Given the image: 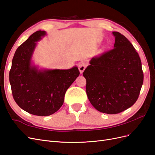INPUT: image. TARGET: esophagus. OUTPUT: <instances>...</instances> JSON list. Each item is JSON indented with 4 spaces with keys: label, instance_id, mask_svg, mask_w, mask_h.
I'll return each instance as SVG.
<instances>
[{
    "label": "esophagus",
    "instance_id": "obj_1",
    "mask_svg": "<svg viewBox=\"0 0 155 155\" xmlns=\"http://www.w3.org/2000/svg\"><path fill=\"white\" fill-rule=\"evenodd\" d=\"M78 68H79V72H80V73L83 74V72H84V70H85V69L86 68V64L85 63H83L79 64Z\"/></svg>",
    "mask_w": 155,
    "mask_h": 155
}]
</instances>
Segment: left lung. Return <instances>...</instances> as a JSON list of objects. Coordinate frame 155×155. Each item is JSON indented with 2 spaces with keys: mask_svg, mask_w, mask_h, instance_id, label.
Listing matches in <instances>:
<instances>
[{
  "mask_svg": "<svg viewBox=\"0 0 155 155\" xmlns=\"http://www.w3.org/2000/svg\"><path fill=\"white\" fill-rule=\"evenodd\" d=\"M112 34L114 48L93 58L83 74L91 104L98 111L109 114L133 105L143 81L141 60L133 45L120 33Z\"/></svg>",
  "mask_w": 155,
  "mask_h": 155,
  "instance_id": "1",
  "label": "left lung"
}]
</instances>
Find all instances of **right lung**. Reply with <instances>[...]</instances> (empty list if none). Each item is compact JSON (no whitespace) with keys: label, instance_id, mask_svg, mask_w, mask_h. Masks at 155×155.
Segmentation results:
<instances>
[{"label":"right lung","instance_id":"right-lung-1","mask_svg":"<svg viewBox=\"0 0 155 155\" xmlns=\"http://www.w3.org/2000/svg\"><path fill=\"white\" fill-rule=\"evenodd\" d=\"M46 35L37 31L18 47L12 60L10 83L17 104L30 114L47 116L62 106L65 92L79 76L78 68H39L33 61L37 42Z\"/></svg>","mask_w":155,"mask_h":155}]
</instances>
